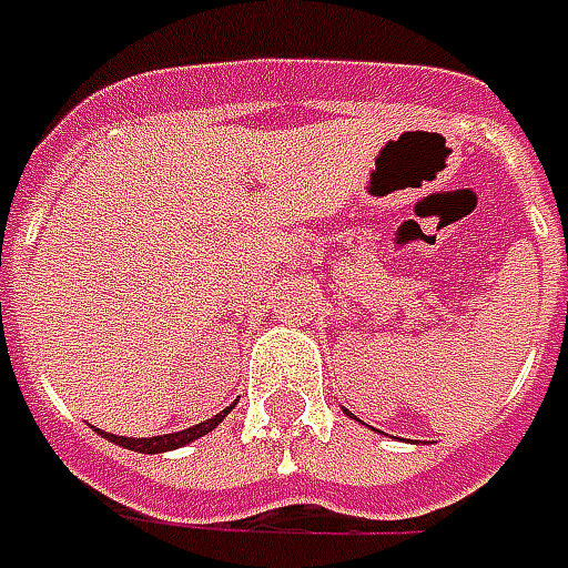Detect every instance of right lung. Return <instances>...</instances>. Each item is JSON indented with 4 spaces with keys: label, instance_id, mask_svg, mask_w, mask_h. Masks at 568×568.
Here are the masks:
<instances>
[{
    "label": "right lung",
    "instance_id": "right-lung-1",
    "mask_svg": "<svg viewBox=\"0 0 568 568\" xmlns=\"http://www.w3.org/2000/svg\"><path fill=\"white\" fill-rule=\"evenodd\" d=\"M229 409L232 406H226L223 413H216L213 419L207 422H199V425H192V428H186V432H176V434H164V437H112V434H103V437H110L112 444L124 446V449H134V453H168V449H176V446H186L192 444V440H199V437H204L207 432H213L220 422L226 419Z\"/></svg>",
    "mask_w": 568,
    "mask_h": 568
}]
</instances>
